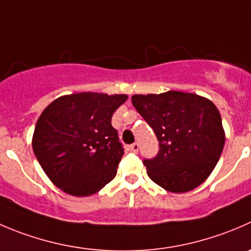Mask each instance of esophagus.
<instances>
[{"mask_svg":"<svg viewBox=\"0 0 251 251\" xmlns=\"http://www.w3.org/2000/svg\"><path fill=\"white\" fill-rule=\"evenodd\" d=\"M138 148H140L138 143H132V145L128 146V151H130V152H133V153H137Z\"/></svg>","mask_w":251,"mask_h":251,"instance_id":"34e87169","label":"esophagus"}]
</instances>
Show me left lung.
<instances>
[{
    "label": "left lung",
    "instance_id": "left-lung-1",
    "mask_svg": "<svg viewBox=\"0 0 251 251\" xmlns=\"http://www.w3.org/2000/svg\"><path fill=\"white\" fill-rule=\"evenodd\" d=\"M131 99L159 142L157 155L143 159L151 180L175 194L202 184L215 169L226 141L215 104L177 91L135 94Z\"/></svg>",
    "mask_w": 251,
    "mask_h": 251
}]
</instances>
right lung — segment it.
Wrapping results in <instances>:
<instances>
[{
	"mask_svg": "<svg viewBox=\"0 0 251 251\" xmlns=\"http://www.w3.org/2000/svg\"><path fill=\"white\" fill-rule=\"evenodd\" d=\"M126 99V94L84 92L60 97L44 109L31 146L58 189L89 196L115 177L124 148L111 116Z\"/></svg>",
	"mask_w": 251,
	"mask_h": 251,
	"instance_id": "add662e5",
	"label": "right lung"
}]
</instances>
